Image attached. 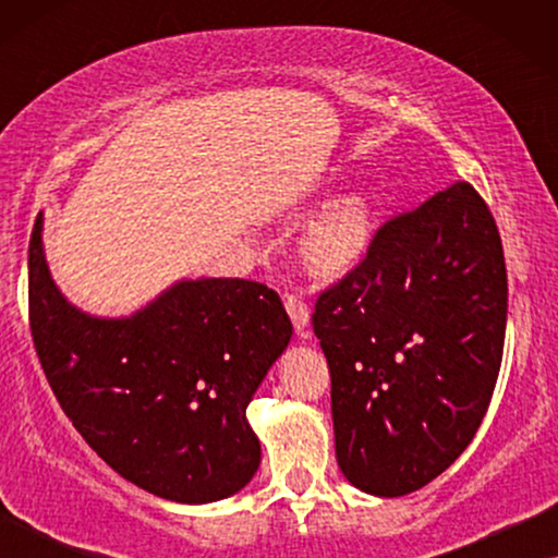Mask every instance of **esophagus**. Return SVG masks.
<instances>
[{"mask_svg": "<svg viewBox=\"0 0 558 558\" xmlns=\"http://www.w3.org/2000/svg\"><path fill=\"white\" fill-rule=\"evenodd\" d=\"M284 307L289 312V317H292V325L296 332H302L304 327L310 325V307L307 302L302 300V294H284Z\"/></svg>", "mask_w": 558, "mask_h": 558, "instance_id": "1", "label": "esophagus"}]
</instances>
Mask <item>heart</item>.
Returning a JSON list of instances; mask_svg holds the SVG:
<instances>
[{"mask_svg":"<svg viewBox=\"0 0 558 558\" xmlns=\"http://www.w3.org/2000/svg\"><path fill=\"white\" fill-rule=\"evenodd\" d=\"M373 226V203L365 193H350L327 205L304 231V254L312 269L348 271L368 248Z\"/></svg>","mask_w":558,"mask_h":558,"instance_id":"obj_1","label":"heart"}]
</instances>
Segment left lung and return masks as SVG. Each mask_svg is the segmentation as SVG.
Masks as SVG:
<instances>
[{
  "mask_svg": "<svg viewBox=\"0 0 558 558\" xmlns=\"http://www.w3.org/2000/svg\"><path fill=\"white\" fill-rule=\"evenodd\" d=\"M506 317L500 233L470 182L378 228L312 312L350 485L399 498L468 449L498 380Z\"/></svg>",
  "mask_w": 558,
  "mask_h": 558,
  "instance_id": "1",
  "label": "left lung"
}]
</instances>
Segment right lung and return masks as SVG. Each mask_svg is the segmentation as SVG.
<instances>
[{"label":"right lung","mask_w":558,"mask_h":558,"mask_svg":"<svg viewBox=\"0 0 558 558\" xmlns=\"http://www.w3.org/2000/svg\"><path fill=\"white\" fill-rule=\"evenodd\" d=\"M29 330L88 447L157 498L216 502L262 462L246 407L292 338L279 294L248 279H182L132 317L73 307L50 277L43 213L29 235Z\"/></svg>","instance_id":"1"}]
</instances>
